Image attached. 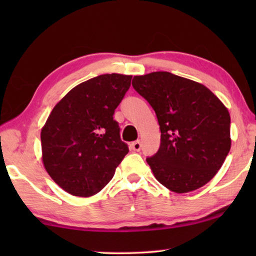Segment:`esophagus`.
Instances as JSON below:
<instances>
[{"label": "esophagus", "mask_w": 256, "mask_h": 256, "mask_svg": "<svg viewBox=\"0 0 256 256\" xmlns=\"http://www.w3.org/2000/svg\"><path fill=\"white\" fill-rule=\"evenodd\" d=\"M130 146H132V149L134 150V152H140V150H141L142 144H141V142H140V141H135V142L132 143Z\"/></svg>", "instance_id": "1"}]
</instances>
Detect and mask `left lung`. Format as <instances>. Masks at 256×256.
<instances>
[{
  "instance_id": "8db88e82",
  "label": "left lung",
  "mask_w": 256,
  "mask_h": 256,
  "mask_svg": "<svg viewBox=\"0 0 256 256\" xmlns=\"http://www.w3.org/2000/svg\"><path fill=\"white\" fill-rule=\"evenodd\" d=\"M132 87L155 110L158 152L146 158L154 176L176 194L204 186L230 149L228 110L208 87L170 72L136 76Z\"/></svg>"
}]
</instances>
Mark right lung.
Listing matches in <instances>:
<instances>
[{"label":"right lung","instance_id":"1","mask_svg":"<svg viewBox=\"0 0 256 256\" xmlns=\"http://www.w3.org/2000/svg\"><path fill=\"white\" fill-rule=\"evenodd\" d=\"M130 80L118 73L98 76L73 87L48 115L40 132L42 160L68 194H96L128 154L113 115Z\"/></svg>","mask_w":256,"mask_h":256}]
</instances>
